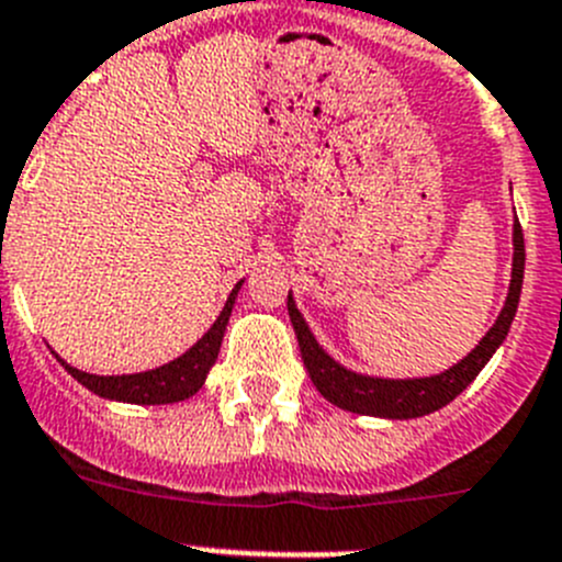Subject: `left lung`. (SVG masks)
Instances as JSON below:
<instances>
[{"mask_svg":"<svg viewBox=\"0 0 562 562\" xmlns=\"http://www.w3.org/2000/svg\"><path fill=\"white\" fill-rule=\"evenodd\" d=\"M524 260H527V251H524V232H520V224L515 221L513 280H509V293L502 313H498L495 325L487 330V336H484L462 361L453 363L451 369H445V372L431 378H372L341 367L336 358H330L322 347H318L316 336H313L307 322L302 318L300 307H296L293 296L288 293V316H291L293 333H296V341H300L302 361H305V369L307 375H311L313 386L318 389V394H325L333 406L352 414H369V417L412 419L448 406L457 394H462L464 389H468V383L482 372L484 363L493 358V352L498 350L504 338H507L515 311H518L520 285H524Z\"/></svg>","mask_w":562,"mask_h":562,"instance_id":"obj_1","label":"left lung"}]
</instances>
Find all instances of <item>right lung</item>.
<instances>
[{
	"mask_svg": "<svg viewBox=\"0 0 562 562\" xmlns=\"http://www.w3.org/2000/svg\"><path fill=\"white\" fill-rule=\"evenodd\" d=\"M240 285H244V280L232 288L229 300H226L221 316L215 318V325H212L184 356L165 363V367L148 369V372H134V375H89L83 369L69 367L64 358H55L64 363V369H67L75 381L83 383L89 392L100 394L105 401L139 403V406H161V403L187 401V397H193V394L204 386L212 363L218 358L221 341H224L226 325H229L232 307H235Z\"/></svg>",
	"mask_w": 562,
	"mask_h": 562,
	"instance_id": "right-lung-1",
	"label": "right lung"
}]
</instances>
